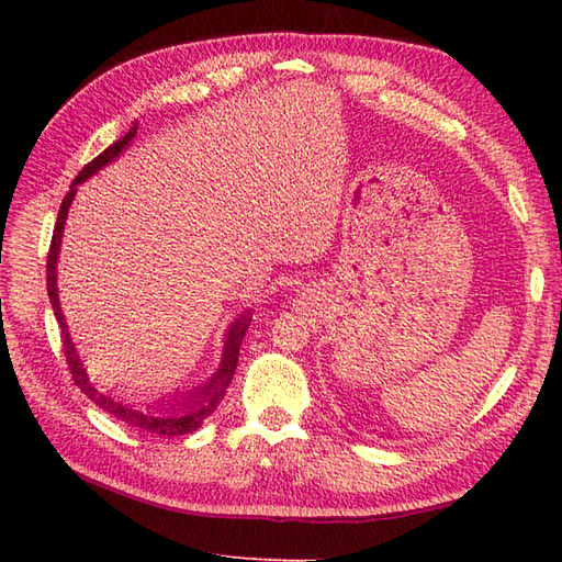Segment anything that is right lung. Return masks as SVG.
<instances>
[{
	"instance_id": "obj_1",
	"label": "right lung",
	"mask_w": 562,
	"mask_h": 562,
	"mask_svg": "<svg viewBox=\"0 0 562 562\" xmlns=\"http://www.w3.org/2000/svg\"><path fill=\"white\" fill-rule=\"evenodd\" d=\"M135 133H138V124H133V128L124 135V138H119L116 143H112L105 151H100V155L89 161L87 166L81 168L79 176L75 178V182L70 184V192L65 194L63 203H60V211H58V223L54 229V239H50V248H48V260H46V291H48V300H50V307H54L56 321L60 326L63 333V349H65V359H67V368L72 372V380L75 384L87 394L98 407H103L105 413L114 415L119 422L128 424V427L145 431V434H155V436H184V434H192L196 431L203 419H206L211 413H215V407L220 405V401L225 398V391L234 378V370H236V361H239V349L244 342V335L250 326V318L252 312L248 310L246 314H241L239 318H234V323L227 330L225 337V349H223V361H220V368L215 375L196 389H190L187 394H182L180 398H168L166 405L161 411H155V405L151 407H135L128 405L126 401H122L114 394H103V391H98L87 370L81 366L79 353L72 345L70 333H67V323L60 310V300H58V283H56V269H58V255H60V239H63V229H65V220H67V211H70V203L77 194V184H81L87 178L95 176L100 168L112 164L122 151L128 147V143L135 138Z\"/></svg>"
}]
</instances>
